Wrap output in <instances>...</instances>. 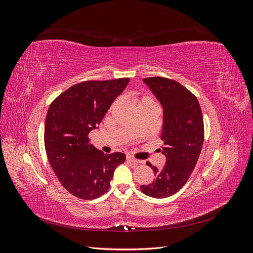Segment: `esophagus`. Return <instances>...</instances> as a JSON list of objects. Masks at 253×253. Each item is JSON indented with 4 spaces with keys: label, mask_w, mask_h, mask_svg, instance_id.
<instances>
[{
    "label": "esophagus",
    "mask_w": 253,
    "mask_h": 253,
    "mask_svg": "<svg viewBox=\"0 0 253 253\" xmlns=\"http://www.w3.org/2000/svg\"><path fill=\"white\" fill-rule=\"evenodd\" d=\"M126 160H127V162H129V163H133V164H140L141 163L140 160L136 159V158H134L132 156H126Z\"/></svg>",
    "instance_id": "1"
}]
</instances>
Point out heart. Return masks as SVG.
<instances>
[{
    "instance_id": "obj_1",
    "label": "heart",
    "mask_w": 253,
    "mask_h": 253,
    "mask_svg": "<svg viewBox=\"0 0 253 253\" xmlns=\"http://www.w3.org/2000/svg\"><path fill=\"white\" fill-rule=\"evenodd\" d=\"M147 102H153V101L151 100V99H149V98H143L139 104H141V103H147Z\"/></svg>"
}]
</instances>
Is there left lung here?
<instances>
[{"instance_id":"8db88e82","label":"left lung","mask_w":253,"mask_h":253,"mask_svg":"<svg viewBox=\"0 0 253 253\" xmlns=\"http://www.w3.org/2000/svg\"><path fill=\"white\" fill-rule=\"evenodd\" d=\"M143 82L164 109L160 151L167 162L160 170L147 163L155 179L140 189L148 196L165 198L178 192L196 166L204 143L203 114L197 98L177 81L152 77Z\"/></svg>"}]
</instances>
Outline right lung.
<instances>
[{
    "label": "right lung",
    "instance_id": "right-lung-1",
    "mask_svg": "<svg viewBox=\"0 0 253 253\" xmlns=\"http://www.w3.org/2000/svg\"><path fill=\"white\" fill-rule=\"evenodd\" d=\"M128 81H84L63 91L49 105L44 129L48 162L61 185L81 200L103 195L115 169L125 163L124 153L104 154L89 144L88 134L100 125Z\"/></svg>",
    "mask_w": 253,
    "mask_h": 253
}]
</instances>
